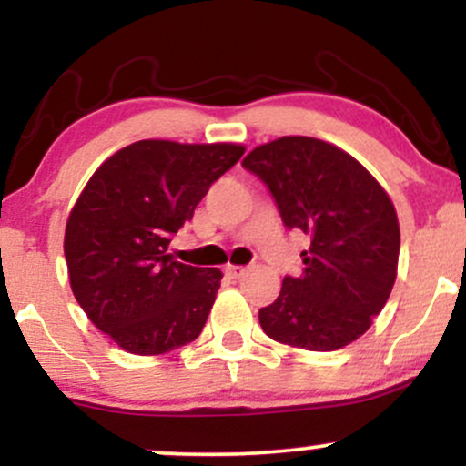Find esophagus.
<instances>
[{"instance_id": "obj_1", "label": "esophagus", "mask_w": 466, "mask_h": 466, "mask_svg": "<svg viewBox=\"0 0 466 466\" xmlns=\"http://www.w3.org/2000/svg\"><path fill=\"white\" fill-rule=\"evenodd\" d=\"M245 267H240V265H228L226 267V276H229V278H240V276H245Z\"/></svg>"}]
</instances>
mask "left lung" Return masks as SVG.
<instances>
[{"instance_id":"obj_1","label":"left lung","mask_w":466,"mask_h":466,"mask_svg":"<svg viewBox=\"0 0 466 466\" xmlns=\"http://www.w3.org/2000/svg\"><path fill=\"white\" fill-rule=\"evenodd\" d=\"M243 166L271 190L285 226L311 237L300 274L258 311L265 333L318 352L360 339L397 280L400 229L386 188L344 148L307 136L260 144Z\"/></svg>"}]
</instances>
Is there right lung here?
<instances>
[{
  "label": "right lung",
  "instance_id": "1",
  "mask_svg": "<svg viewBox=\"0 0 466 466\" xmlns=\"http://www.w3.org/2000/svg\"><path fill=\"white\" fill-rule=\"evenodd\" d=\"M245 153L243 144L140 140L96 168L67 217L69 285L122 350L164 355L195 341L221 269L175 263L170 237Z\"/></svg>",
  "mask_w": 466,
  "mask_h": 466
}]
</instances>
